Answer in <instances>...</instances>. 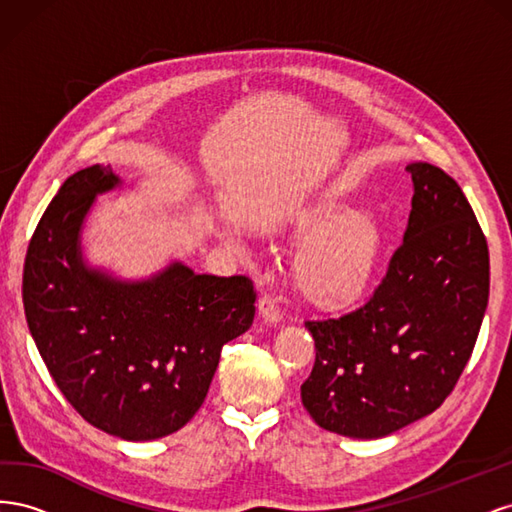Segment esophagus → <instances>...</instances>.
<instances>
[{
  "mask_svg": "<svg viewBox=\"0 0 512 512\" xmlns=\"http://www.w3.org/2000/svg\"><path fill=\"white\" fill-rule=\"evenodd\" d=\"M258 312L260 316L265 318V322L269 324H277L282 320V314H280V307H277L275 299L271 297V294H262V297L258 299Z\"/></svg>",
  "mask_w": 512,
  "mask_h": 512,
  "instance_id": "1",
  "label": "esophagus"
}]
</instances>
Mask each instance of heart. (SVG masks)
<instances>
[{
	"label": "heart",
	"instance_id": "heart-1",
	"mask_svg": "<svg viewBox=\"0 0 512 512\" xmlns=\"http://www.w3.org/2000/svg\"><path fill=\"white\" fill-rule=\"evenodd\" d=\"M294 235L307 239L294 256V286L312 305L346 307L374 284L386 250V232L376 215L322 203L294 222Z\"/></svg>",
	"mask_w": 512,
	"mask_h": 512
}]
</instances>
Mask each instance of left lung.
Segmentation results:
<instances>
[{
    "instance_id": "obj_1",
    "label": "left lung",
    "mask_w": 512,
    "mask_h": 512,
    "mask_svg": "<svg viewBox=\"0 0 512 512\" xmlns=\"http://www.w3.org/2000/svg\"><path fill=\"white\" fill-rule=\"evenodd\" d=\"M408 228L374 294L348 314L307 320L316 363L309 416L348 438H384L431 414L468 365L489 301V250L453 177L414 162Z\"/></svg>"
}]
</instances>
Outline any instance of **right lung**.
<instances>
[{
    "instance_id": "1",
    "label": "right lung",
    "mask_w": 512,
    "mask_h": 512,
    "mask_svg": "<svg viewBox=\"0 0 512 512\" xmlns=\"http://www.w3.org/2000/svg\"><path fill=\"white\" fill-rule=\"evenodd\" d=\"M111 166L68 177L40 218L23 269L25 318L59 391L87 423L143 442L203 406L222 346L252 327L250 277L198 275L173 262L143 282L89 269L81 228Z\"/></svg>"
}]
</instances>
